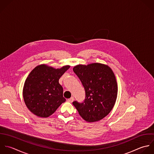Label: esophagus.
I'll list each match as a JSON object with an SVG mask.
<instances>
[{
	"label": "esophagus",
	"instance_id": "1",
	"mask_svg": "<svg viewBox=\"0 0 154 154\" xmlns=\"http://www.w3.org/2000/svg\"><path fill=\"white\" fill-rule=\"evenodd\" d=\"M74 100V97H71L70 98L68 99V102H69V103H72V102H73Z\"/></svg>",
	"mask_w": 154,
	"mask_h": 154
}]
</instances>
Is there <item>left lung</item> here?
<instances>
[{"label": "left lung", "instance_id": "left-lung-1", "mask_svg": "<svg viewBox=\"0 0 154 154\" xmlns=\"http://www.w3.org/2000/svg\"><path fill=\"white\" fill-rule=\"evenodd\" d=\"M73 71L85 91L83 102H72L79 115L89 122L103 119L112 110L117 98L118 86L113 72L108 66L98 63L79 65Z\"/></svg>", "mask_w": 154, "mask_h": 154}]
</instances>
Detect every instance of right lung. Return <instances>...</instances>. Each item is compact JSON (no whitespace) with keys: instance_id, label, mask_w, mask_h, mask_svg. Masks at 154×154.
I'll list each match as a JSON object with an SVG mask.
<instances>
[{"instance_id":"obj_1","label":"right lung","mask_w":154,"mask_h":154,"mask_svg":"<svg viewBox=\"0 0 154 154\" xmlns=\"http://www.w3.org/2000/svg\"><path fill=\"white\" fill-rule=\"evenodd\" d=\"M69 68L67 65L54 69L41 65L30 72L25 81L23 95L24 103L32 113L47 118L65 102L59 80Z\"/></svg>"}]
</instances>
